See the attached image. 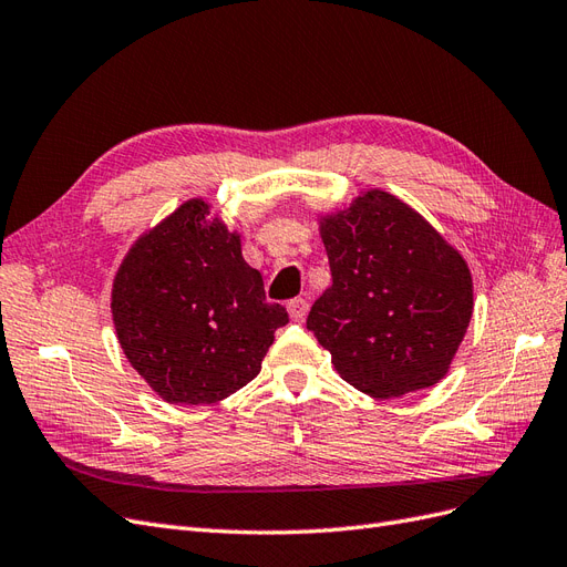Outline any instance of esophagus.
Returning <instances> with one entry per match:
<instances>
[{
	"instance_id": "1",
	"label": "esophagus",
	"mask_w": 567,
	"mask_h": 567,
	"mask_svg": "<svg viewBox=\"0 0 567 567\" xmlns=\"http://www.w3.org/2000/svg\"><path fill=\"white\" fill-rule=\"evenodd\" d=\"M286 307H288V317L293 319V321H302V319L307 317V310H310V305H307V300H305V298L290 300Z\"/></svg>"
}]
</instances>
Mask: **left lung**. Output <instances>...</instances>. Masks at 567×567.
Instances as JSON below:
<instances>
[{"label":"left lung","instance_id":"obj_1","mask_svg":"<svg viewBox=\"0 0 567 567\" xmlns=\"http://www.w3.org/2000/svg\"><path fill=\"white\" fill-rule=\"evenodd\" d=\"M331 288L307 317L342 381L402 398L447 375L473 317L463 255L411 205L381 188L323 215Z\"/></svg>","mask_w":567,"mask_h":567}]
</instances>
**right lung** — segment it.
<instances>
[{
    "instance_id": "add662e5",
    "label": "right lung",
    "mask_w": 567,
    "mask_h": 567,
    "mask_svg": "<svg viewBox=\"0 0 567 567\" xmlns=\"http://www.w3.org/2000/svg\"><path fill=\"white\" fill-rule=\"evenodd\" d=\"M117 342L134 371L169 404H215L262 369L288 323L267 302L241 234L192 198L136 238L111 293Z\"/></svg>"
}]
</instances>
